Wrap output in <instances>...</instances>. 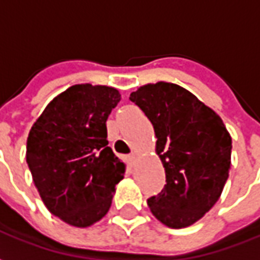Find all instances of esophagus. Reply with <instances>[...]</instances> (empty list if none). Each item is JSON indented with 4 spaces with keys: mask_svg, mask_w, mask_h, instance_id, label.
I'll list each match as a JSON object with an SVG mask.
<instances>
[{
    "mask_svg": "<svg viewBox=\"0 0 260 260\" xmlns=\"http://www.w3.org/2000/svg\"><path fill=\"white\" fill-rule=\"evenodd\" d=\"M136 156H138L136 153H131V154L126 156V161H128V163H134V161L136 160Z\"/></svg>",
    "mask_w": 260,
    "mask_h": 260,
    "instance_id": "esophagus-1",
    "label": "esophagus"
}]
</instances>
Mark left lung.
I'll list each match as a JSON object with an SVG mask.
<instances>
[{
  "mask_svg": "<svg viewBox=\"0 0 260 260\" xmlns=\"http://www.w3.org/2000/svg\"><path fill=\"white\" fill-rule=\"evenodd\" d=\"M150 119L166 185L147 199L170 229H184L209 212L223 192L231 166V136L221 118L191 91L169 82L141 86L129 96Z\"/></svg>",
  "mask_w": 260,
  "mask_h": 260,
  "instance_id": "obj_1",
  "label": "left lung"
}]
</instances>
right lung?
Wrapping results in <instances>:
<instances>
[{
	"mask_svg": "<svg viewBox=\"0 0 260 260\" xmlns=\"http://www.w3.org/2000/svg\"><path fill=\"white\" fill-rule=\"evenodd\" d=\"M117 89L74 85L54 97L31 126L26 161L50 213L85 229L107 214L125 164L107 141Z\"/></svg>",
	"mask_w": 260,
	"mask_h": 260,
	"instance_id": "add662e5",
	"label": "right lung"
}]
</instances>
